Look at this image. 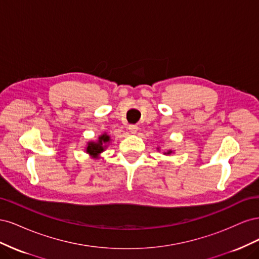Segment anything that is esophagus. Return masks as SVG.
Returning <instances> with one entry per match:
<instances>
[{
    "label": "esophagus",
    "mask_w": 259,
    "mask_h": 259,
    "mask_svg": "<svg viewBox=\"0 0 259 259\" xmlns=\"http://www.w3.org/2000/svg\"><path fill=\"white\" fill-rule=\"evenodd\" d=\"M128 130H130L132 134H136L137 131H138V126L136 124H131V125H128Z\"/></svg>",
    "instance_id": "34e87169"
}]
</instances>
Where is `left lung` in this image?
Segmentation results:
<instances>
[{"label": "left lung", "instance_id": "8db88e82", "mask_svg": "<svg viewBox=\"0 0 259 259\" xmlns=\"http://www.w3.org/2000/svg\"><path fill=\"white\" fill-rule=\"evenodd\" d=\"M170 153V151H168V152H166V154H169Z\"/></svg>", "mask_w": 259, "mask_h": 259}]
</instances>
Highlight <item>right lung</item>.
Segmentation results:
<instances>
[{
	"label": "right lung",
	"instance_id": "right-lung-1",
	"mask_svg": "<svg viewBox=\"0 0 259 259\" xmlns=\"http://www.w3.org/2000/svg\"><path fill=\"white\" fill-rule=\"evenodd\" d=\"M108 142H110V137L106 134L101 135L97 143H89V146L86 148V151H88V153H90L92 156H95L96 158L100 152L104 151L106 144Z\"/></svg>",
	"mask_w": 259,
	"mask_h": 259
}]
</instances>
